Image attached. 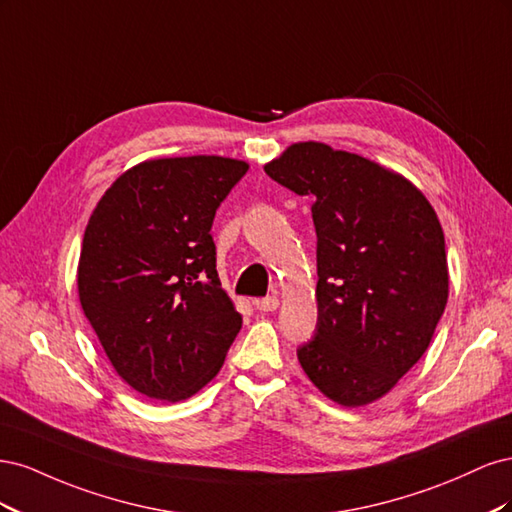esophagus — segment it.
Returning <instances> with one entry per match:
<instances>
[{"label": "esophagus", "instance_id": "esophagus-1", "mask_svg": "<svg viewBox=\"0 0 512 512\" xmlns=\"http://www.w3.org/2000/svg\"><path fill=\"white\" fill-rule=\"evenodd\" d=\"M254 305L256 309H260V312H275V309L280 307V297H277V294H269L265 299L254 301Z\"/></svg>", "mask_w": 512, "mask_h": 512}]
</instances>
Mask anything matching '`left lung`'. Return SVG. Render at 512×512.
<instances>
[{"instance_id": "1", "label": "left lung", "mask_w": 512, "mask_h": 512, "mask_svg": "<svg viewBox=\"0 0 512 512\" xmlns=\"http://www.w3.org/2000/svg\"><path fill=\"white\" fill-rule=\"evenodd\" d=\"M265 173L314 198L318 324L299 363L337 404H371L421 359L444 314L438 215L408 179L324 143L288 147Z\"/></svg>"}]
</instances>
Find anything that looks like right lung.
<instances>
[{
	"instance_id": "obj_1",
	"label": "right lung",
	"mask_w": 512,
	"mask_h": 512,
	"mask_svg": "<svg viewBox=\"0 0 512 512\" xmlns=\"http://www.w3.org/2000/svg\"><path fill=\"white\" fill-rule=\"evenodd\" d=\"M247 168L220 156L147 160L91 213L76 275L83 312L117 374L151 399L198 393L241 331L211 226Z\"/></svg>"
}]
</instances>
